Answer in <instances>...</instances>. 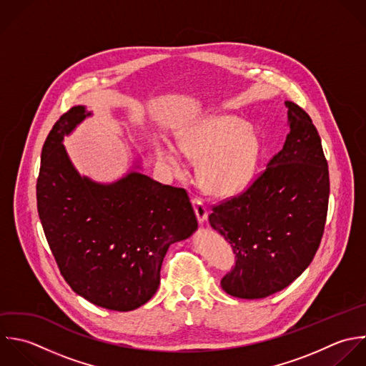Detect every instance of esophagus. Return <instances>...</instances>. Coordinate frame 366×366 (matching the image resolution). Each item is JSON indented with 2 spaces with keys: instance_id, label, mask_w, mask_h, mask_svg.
Returning a JSON list of instances; mask_svg holds the SVG:
<instances>
[{
  "instance_id": "1",
  "label": "esophagus",
  "mask_w": 366,
  "mask_h": 366,
  "mask_svg": "<svg viewBox=\"0 0 366 366\" xmlns=\"http://www.w3.org/2000/svg\"><path fill=\"white\" fill-rule=\"evenodd\" d=\"M192 207H194V211H195V215H197V219L199 224H204V221L207 219L208 217V208L205 205V202L201 199V198H192Z\"/></svg>"
}]
</instances>
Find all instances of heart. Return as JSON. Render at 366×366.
<instances>
[{"label": "heart", "mask_w": 366, "mask_h": 366, "mask_svg": "<svg viewBox=\"0 0 366 366\" xmlns=\"http://www.w3.org/2000/svg\"><path fill=\"white\" fill-rule=\"evenodd\" d=\"M181 154L199 161L198 177L207 192L228 198L245 191L257 175L262 141L258 131L235 115H208L177 132ZM157 157L174 172H182L175 149L157 145Z\"/></svg>", "instance_id": "1"}]
</instances>
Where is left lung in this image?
I'll use <instances>...</instances> for the list:
<instances>
[{"label": "left lung", "instance_id": "obj_1", "mask_svg": "<svg viewBox=\"0 0 366 366\" xmlns=\"http://www.w3.org/2000/svg\"><path fill=\"white\" fill-rule=\"evenodd\" d=\"M284 148L242 194L212 207L211 227L232 247L222 290L259 300L282 291L312 262L325 229L330 171L311 117L287 101Z\"/></svg>", "mask_w": 366, "mask_h": 366}]
</instances>
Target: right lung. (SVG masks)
Returning a JSON list of instances; mask_svg holds the SVG:
<instances>
[{"instance_id": "add662e5", "label": "right lung", "mask_w": 366, "mask_h": 366, "mask_svg": "<svg viewBox=\"0 0 366 366\" xmlns=\"http://www.w3.org/2000/svg\"><path fill=\"white\" fill-rule=\"evenodd\" d=\"M91 112L76 105L54 124L41 152L36 207L61 275L86 301L127 312L148 302L171 244L198 228L184 188L131 171L112 184L81 177L62 145Z\"/></svg>"}]
</instances>
